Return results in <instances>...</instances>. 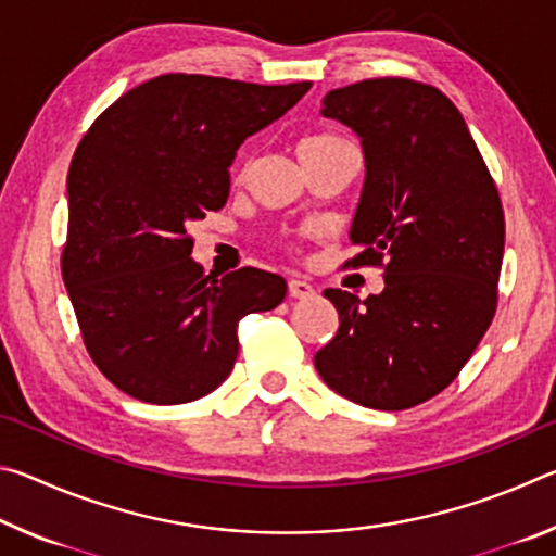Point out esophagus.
Here are the masks:
<instances>
[{
  "instance_id": "obj_1",
  "label": "esophagus",
  "mask_w": 556,
  "mask_h": 556,
  "mask_svg": "<svg viewBox=\"0 0 556 556\" xmlns=\"http://www.w3.org/2000/svg\"><path fill=\"white\" fill-rule=\"evenodd\" d=\"M287 289H289V296L291 299H308V296H314V287L308 285L306 279H289Z\"/></svg>"
}]
</instances>
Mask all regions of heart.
Returning <instances> with one entry per match:
<instances>
[{
    "label": "heart",
    "instance_id": "obj_1",
    "mask_svg": "<svg viewBox=\"0 0 556 556\" xmlns=\"http://www.w3.org/2000/svg\"><path fill=\"white\" fill-rule=\"evenodd\" d=\"M338 142H343V137L326 135V131H324V135H308V137L301 139V144H299V154H301V156H306V154L324 152V149L333 147V144H338Z\"/></svg>",
    "mask_w": 556,
    "mask_h": 556
}]
</instances>
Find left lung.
<instances>
[{
	"label": "left lung",
	"mask_w": 556,
	"mask_h": 556,
	"mask_svg": "<svg viewBox=\"0 0 556 556\" xmlns=\"http://www.w3.org/2000/svg\"><path fill=\"white\" fill-rule=\"evenodd\" d=\"M324 115L363 139L365 186L345 267L384 269L365 301L326 289L336 336L314 355L341 397L417 407L456 380L497 308L505 213L458 108L409 78H368L324 98Z\"/></svg>",
	"instance_id": "8db88e82"
}]
</instances>
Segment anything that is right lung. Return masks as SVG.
I'll return each mask as SVG.
<instances>
[{"label":"right lung","instance_id":"obj_1","mask_svg":"<svg viewBox=\"0 0 556 556\" xmlns=\"http://www.w3.org/2000/svg\"><path fill=\"white\" fill-rule=\"evenodd\" d=\"M308 88L166 73L112 102L80 139L61 275L92 363L129 397L184 404L213 392L238 357L240 318L285 299L287 281L257 267L205 277L186 228L223 208L240 144Z\"/></svg>","mask_w":556,"mask_h":556}]
</instances>
